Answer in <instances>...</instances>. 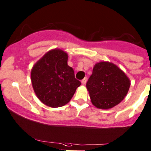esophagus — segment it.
Instances as JSON below:
<instances>
[{
  "label": "esophagus",
  "mask_w": 151,
  "mask_h": 151,
  "mask_svg": "<svg viewBox=\"0 0 151 151\" xmlns=\"http://www.w3.org/2000/svg\"><path fill=\"white\" fill-rule=\"evenodd\" d=\"M87 77H84V78L82 80V84H83V85H84V84H85L86 82H87Z\"/></svg>",
  "instance_id": "34e87169"
}]
</instances>
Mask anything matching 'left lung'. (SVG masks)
I'll use <instances>...</instances> for the list:
<instances>
[{"label":"left lung","instance_id":"1","mask_svg":"<svg viewBox=\"0 0 151 151\" xmlns=\"http://www.w3.org/2000/svg\"><path fill=\"white\" fill-rule=\"evenodd\" d=\"M92 103L100 109H110L125 98L130 86V79L112 63L101 62L94 65L87 81Z\"/></svg>","mask_w":151,"mask_h":151}]
</instances>
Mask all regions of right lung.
Masks as SVG:
<instances>
[{
	"label": "right lung",
	"instance_id": "obj_1",
	"mask_svg": "<svg viewBox=\"0 0 151 151\" xmlns=\"http://www.w3.org/2000/svg\"><path fill=\"white\" fill-rule=\"evenodd\" d=\"M68 55L61 49L48 51L31 69L33 88L38 98L51 107L65 105L81 82L67 64Z\"/></svg>",
	"mask_w": 151,
	"mask_h": 151
}]
</instances>
